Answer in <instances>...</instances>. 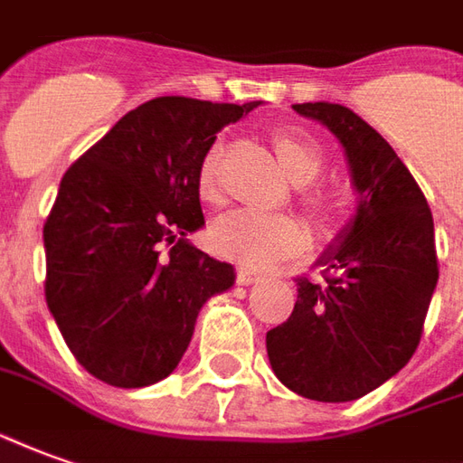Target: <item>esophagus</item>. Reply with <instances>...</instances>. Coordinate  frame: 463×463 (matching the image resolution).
Returning <instances> with one entry per match:
<instances>
[{"mask_svg": "<svg viewBox=\"0 0 463 463\" xmlns=\"http://www.w3.org/2000/svg\"><path fill=\"white\" fill-rule=\"evenodd\" d=\"M235 280H238L241 286H250V283H258L260 276L253 273V270H248V268H238V270H235Z\"/></svg>", "mask_w": 463, "mask_h": 463, "instance_id": "1", "label": "esophagus"}]
</instances>
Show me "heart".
<instances>
[{
	"label": "heart",
	"mask_w": 463,
	"mask_h": 463,
	"mask_svg": "<svg viewBox=\"0 0 463 463\" xmlns=\"http://www.w3.org/2000/svg\"><path fill=\"white\" fill-rule=\"evenodd\" d=\"M273 147L283 170L296 185H308L323 170L321 147L306 135L293 130L273 132ZM222 147L215 142L203 153L195 170V193L205 205H218L222 200L221 185ZM313 222H326L335 215V200L323 190H306L300 195ZM210 248L232 263L245 268H270L298 255L306 245V231L296 218L258 210H232L221 215L208 231Z\"/></svg>",
	"instance_id": "heart-1"
}]
</instances>
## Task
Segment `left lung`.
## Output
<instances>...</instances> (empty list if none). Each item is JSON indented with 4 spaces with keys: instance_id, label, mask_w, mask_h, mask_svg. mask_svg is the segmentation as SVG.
<instances>
[{
    "instance_id": "left-lung-1",
    "label": "left lung",
    "mask_w": 463,
    "mask_h": 463,
    "mask_svg": "<svg viewBox=\"0 0 463 463\" xmlns=\"http://www.w3.org/2000/svg\"><path fill=\"white\" fill-rule=\"evenodd\" d=\"M293 109L341 140L361 203L344 241L326 253L321 283L296 278L293 313L265 345L276 376L298 396L354 401L396 376L421 341L439 280L434 218L409 167L354 109Z\"/></svg>"
}]
</instances>
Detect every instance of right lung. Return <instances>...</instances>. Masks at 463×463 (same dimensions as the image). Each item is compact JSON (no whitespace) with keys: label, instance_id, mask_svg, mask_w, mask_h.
Returning <instances> with one entry per match:
<instances>
[{"label":"right lung","instance_id":"obj_1","mask_svg":"<svg viewBox=\"0 0 463 463\" xmlns=\"http://www.w3.org/2000/svg\"><path fill=\"white\" fill-rule=\"evenodd\" d=\"M260 102L157 97L70 165L44 221V298L77 364L118 389L170 376L232 265L185 241L203 228L195 170Z\"/></svg>","mask_w":463,"mask_h":463}]
</instances>
